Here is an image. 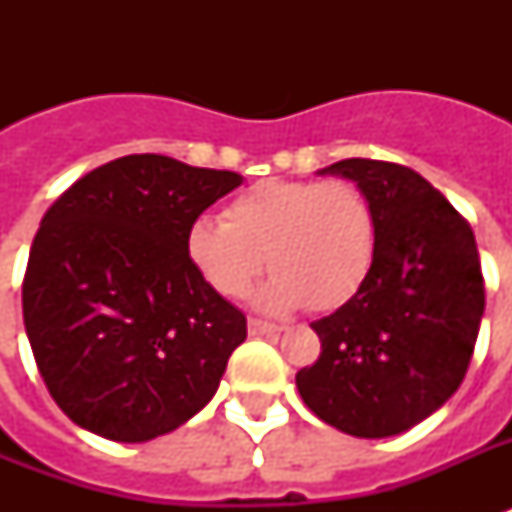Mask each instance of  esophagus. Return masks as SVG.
Instances as JSON below:
<instances>
[{"label":"esophagus","instance_id":"1","mask_svg":"<svg viewBox=\"0 0 512 512\" xmlns=\"http://www.w3.org/2000/svg\"><path fill=\"white\" fill-rule=\"evenodd\" d=\"M249 335L252 337H265V335H279L281 327L276 324H268V321H260V319H249Z\"/></svg>","mask_w":512,"mask_h":512}]
</instances>
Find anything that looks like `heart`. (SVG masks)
<instances>
[{
    "label": "heart",
    "mask_w": 512,
    "mask_h": 512,
    "mask_svg": "<svg viewBox=\"0 0 512 512\" xmlns=\"http://www.w3.org/2000/svg\"><path fill=\"white\" fill-rule=\"evenodd\" d=\"M188 257L223 297L255 292V308L332 311L364 287L377 255V217L361 188L345 180H263L225 207V220L199 217L188 228Z\"/></svg>",
    "instance_id": "1"
}]
</instances>
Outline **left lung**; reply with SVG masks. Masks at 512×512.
I'll use <instances>...</instances> for the list:
<instances>
[{"instance_id":"left-lung-1","label":"left lung","mask_w":512,"mask_h":512,"mask_svg":"<svg viewBox=\"0 0 512 512\" xmlns=\"http://www.w3.org/2000/svg\"><path fill=\"white\" fill-rule=\"evenodd\" d=\"M377 217V255L364 287L313 321L321 356L295 377L319 420L356 438L414 428L460 388L484 316L476 236L422 175L374 159H342Z\"/></svg>"}]
</instances>
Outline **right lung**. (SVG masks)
I'll list each match as a JSON object with an SVG mask.
<instances>
[{"label": "right lung", "mask_w": 512, "mask_h": 512, "mask_svg": "<svg viewBox=\"0 0 512 512\" xmlns=\"http://www.w3.org/2000/svg\"><path fill=\"white\" fill-rule=\"evenodd\" d=\"M241 183L239 172L132 154L47 209L23 321L44 385L79 428L143 444L212 401L247 319L201 279L185 241Z\"/></svg>", "instance_id": "add662e5"}]
</instances>
